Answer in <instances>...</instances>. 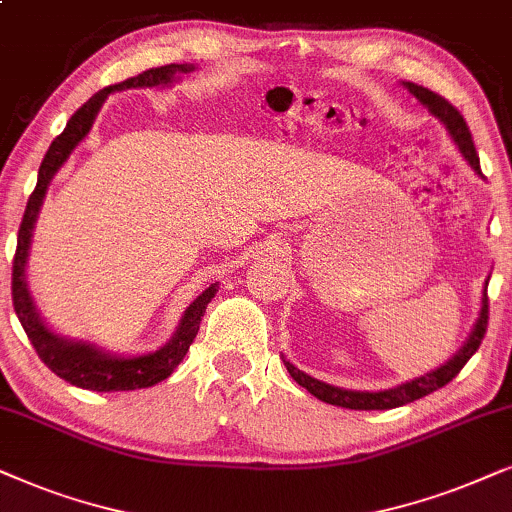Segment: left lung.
<instances>
[{"label": "left lung", "mask_w": 512, "mask_h": 512, "mask_svg": "<svg viewBox=\"0 0 512 512\" xmlns=\"http://www.w3.org/2000/svg\"><path fill=\"white\" fill-rule=\"evenodd\" d=\"M403 86L421 102V105L428 107V112L435 114V117H438L442 124L447 126V131H449V135H452V140L456 142V147H459L463 159L470 163V168H473L475 173L482 175L480 156H478V152H475L468 124H466V119L461 117L459 109H456L452 102H447L445 98H442V95L428 91V88H424V86L412 84V81H403ZM487 320H489V302H487V290H485L480 318H478V323H475L473 332H470L468 342L461 346V351L456 353L449 363L440 365L438 370L421 374V377L407 381V384L386 388V391L372 393V391H349V388H337V386L325 384V381L309 377V374H304L302 370H297L290 360L283 358V363H285V367H288L290 377L295 379L299 386L306 388L311 395H316L318 400H323V403L346 407V410H393V407L414 403V400L424 398V395L438 391V388L449 384V381H452L456 374L463 370V365L473 358V353L480 349L482 339H485V332H487Z\"/></svg>", "instance_id": "left-lung-1"}]
</instances>
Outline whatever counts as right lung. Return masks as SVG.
Here are the masks:
<instances>
[{
  "instance_id": "obj_1",
  "label": "right lung",
  "mask_w": 512,
  "mask_h": 512,
  "mask_svg": "<svg viewBox=\"0 0 512 512\" xmlns=\"http://www.w3.org/2000/svg\"><path fill=\"white\" fill-rule=\"evenodd\" d=\"M194 65H163L152 67V70L131 77L121 84L107 86L93 95L91 100L84 102L77 112L72 114V119L67 121L65 131L51 142L49 152H46L42 166H39L37 175V187L27 199V208L18 229V245H16V257H13V274H11V297H13V309L23 325L27 339H30L37 356L42 358V363L49 367L53 374H58L60 379L70 381L72 386L88 388V391H135V388H149L159 381L168 379L180 360L187 356L189 346H192L194 337L199 335V325L203 313L210 299L215 297L217 283L210 285L187 306L185 316H182L180 325L173 339L166 346H161L159 351L145 353V356H133V358H121V356H109L107 351L98 349L93 344H81L70 342V339L53 335L49 327L44 325V320L39 318L37 309H34L32 295L27 290V276H25V264H27V250H30L32 241V229L37 222L39 208H42L46 189H49L53 175L58 173V168L67 161V156L72 154V149L86 138L91 131L95 117H98L102 102L112 91H124V88H152V86H166L180 74L192 72Z\"/></svg>"
}]
</instances>
